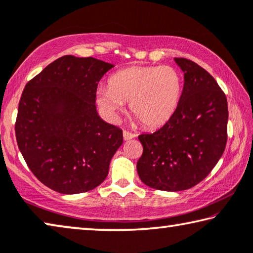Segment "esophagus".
<instances>
[{"label": "esophagus", "mask_w": 253, "mask_h": 253, "mask_svg": "<svg viewBox=\"0 0 253 253\" xmlns=\"http://www.w3.org/2000/svg\"><path fill=\"white\" fill-rule=\"evenodd\" d=\"M123 136H124V139H125V141H129V139H133L136 137L135 134L129 133V131H127V130L123 131Z\"/></svg>", "instance_id": "34e87169"}]
</instances>
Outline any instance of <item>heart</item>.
Here are the masks:
<instances>
[{
  "mask_svg": "<svg viewBox=\"0 0 253 253\" xmlns=\"http://www.w3.org/2000/svg\"><path fill=\"white\" fill-rule=\"evenodd\" d=\"M183 80L173 66H131L111 75L109 86L98 87L97 102L116 117L124 102L143 126L158 128L169 122L181 99Z\"/></svg>",
  "mask_w": 253,
  "mask_h": 253,
  "instance_id": "1",
  "label": "heart"
}]
</instances>
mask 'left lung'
Here are the masks:
<instances>
[{"label": "left lung", "instance_id": "8db88e82", "mask_svg": "<svg viewBox=\"0 0 253 253\" xmlns=\"http://www.w3.org/2000/svg\"><path fill=\"white\" fill-rule=\"evenodd\" d=\"M183 72L177 111L153 134L138 136L143 154L137 162L146 186L164 191L192 188L217 164L227 141V100L207 71L186 58H174Z\"/></svg>", "mask_w": 253, "mask_h": 253}]
</instances>
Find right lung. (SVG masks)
Wrapping results in <instances>:
<instances>
[{
  "instance_id": "obj_1",
  "label": "right lung",
  "mask_w": 253,
  "mask_h": 253,
  "mask_svg": "<svg viewBox=\"0 0 253 253\" xmlns=\"http://www.w3.org/2000/svg\"><path fill=\"white\" fill-rule=\"evenodd\" d=\"M114 65L65 55L25 86L15 137L27 166L50 189L74 195L107 178L123 130L98 115V83Z\"/></svg>"
}]
</instances>
